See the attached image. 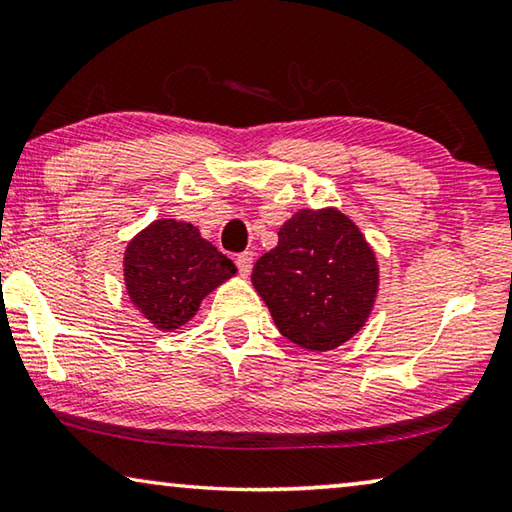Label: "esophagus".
<instances>
[{"label": "esophagus", "mask_w": 512, "mask_h": 512, "mask_svg": "<svg viewBox=\"0 0 512 512\" xmlns=\"http://www.w3.org/2000/svg\"><path fill=\"white\" fill-rule=\"evenodd\" d=\"M253 259H255V255L250 253V250H246V253L237 255V268H239V273L244 275V277L250 275V268H253Z\"/></svg>", "instance_id": "esophagus-1"}]
</instances>
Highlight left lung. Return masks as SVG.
<instances>
[{
	"instance_id": "left-lung-1",
	"label": "left lung",
	"mask_w": 512,
	"mask_h": 512,
	"mask_svg": "<svg viewBox=\"0 0 512 512\" xmlns=\"http://www.w3.org/2000/svg\"><path fill=\"white\" fill-rule=\"evenodd\" d=\"M250 280L282 336L327 352L368 320L379 266L354 221L325 207L293 214L277 232V246L257 259Z\"/></svg>"
}]
</instances>
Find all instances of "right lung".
Here are the masks:
<instances>
[{
	"mask_svg": "<svg viewBox=\"0 0 512 512\" xmlns=\"http://www.w3.org/2000/svg\"><path fill=\"white\" fill-rule=\"evenodd\" d=\"M237 273L232 259L201 237L192 223L153 221L131 239L124 282L133 305L162 332L192 320L207 293Z\"/></svg>",
	"mask_w": 512,
	"mask_h": 512,
	"instance_id": "obj_1",
	"label": "right lung"
}]
</instances>
